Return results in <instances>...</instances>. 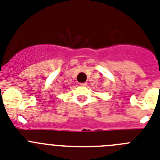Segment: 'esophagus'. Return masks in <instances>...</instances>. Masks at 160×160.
I'll use <instances>...</instances> for the list:
<instances>
[{
	"instance_id": "1",
	"label": "esophagus",
	"mask_w": 160,
	"mask_h": 160,
	"mask_svg": "<svg viewBox=\"0 0 160 160\" xmlns=\"http://www.w3.org/2000/svg\"><path fill=\"white\" fill-rule=\"evenodd\" d=\"M80 85H81V86H87V83L86 82H84V83H80Z\"/></svg>"
}]
</instances>
